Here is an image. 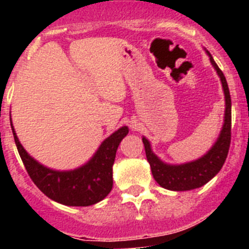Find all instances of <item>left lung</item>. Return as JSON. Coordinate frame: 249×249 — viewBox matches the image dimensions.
I'll return each instance as SVG.
<instances>
[{
	"instance_id": "8db88e82",
	"label": "left lung",
	"mask_w": 249,
	"mask_h": 249,
	"mask_svg": "<svg viewBox=\"0 0 249 249\" xmlns=\"http://www.w3.org/2000/svg\"><path fill=\"white\" fill-rule=\"evenodd\" d=\"M206 52L210 57L213 68L218 74L219 80H221L224 93V102H226L223 126L219 132L218 138L211 147L210 151H207L206 155H203L202 157L191 160V162L171 164L163 162L156 153H153L149 141L146 137H142L144 149H146L147 160L151 166L153 178L160 187L169 191H191L204 186L221 171L224 160L227 158L228 149H230L231 121H232V116H231L232 103H231L230 89H228L227 81H226L223 72L219 70L210 52L208 51Z\"/></svg>"
}]
</instances>
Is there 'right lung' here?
Listing matches in <instances>:
<instances>
[{"label":"right lung","instance_id":"right-lung-1","mask_svg":"<svg viewBox=\"0 0 249 249\" xmlns=\"http://www.w3.org/2000/svg\"><path fill=\"white\" fill-rule=\"evenodd\" d=\"M11 128L27 173L48 198L65 206L87 207L98 203L111 192L113 186L112 167L121 141L128 133L127 126L121 127L106 138L85 164L68 171L48 168L39 163L23 148L12 122Z\"/></svg>","mask_w":249,"mask_h":249}]
</instances>
